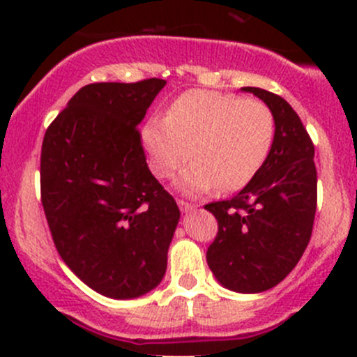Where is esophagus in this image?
Returning <instances> with one entry per match:
<instances>
[{"label": "esophagus", "mask_w": 357, "mask_h": 357, "mask_svg": "<svg viewBox=\"0 0 357 357\" xmlns=\"http://www.w3.org/2000/svg\"><path fill=\"white\" fill-rule=\"evenodd\" d=\"M178 205H179V208H181V212H188V211H193V208L197 207V205L190 204V202H186V200H181V199L178 200Z\"/></svg>", "instance_id": "34e87169"}]
</instances>
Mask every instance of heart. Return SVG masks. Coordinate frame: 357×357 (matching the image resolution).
Returning <instances> with one entry per match:
<instances>
[{
    "label": "heart",
    "mask_w": 357,
    "mask_h": 357,
    "mask_svg": "<svg viewBox=\"0 0 357 357\" xmlns=\"http://www.w3.org/2000/svg\"><path fill=\"white\" fill-rule=\"evenodd\" d=\"M275 115L266 103L229 93L195 89L143 128V145L157 178L174 174L190 155L179 186L200 193L235 192L252 181L275 139Z\"/></svg>",
    "instance_id": "heart-1"
}]
</instances>
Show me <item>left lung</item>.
<instances>
[{
    "instance_id": "obj_1",
    "label": "left lung",
    "mask_w": 357,
    "mask_h": 357,
    "mask_svg": "<svg viewBox=\"0 0 357 357\" xmlns=\"http://www.w3.org/2000/svg\"><path fill=\"white\" fill-rule=\"evenodd\" d=\"M254 93L275 115L271 150L257 174L233 199L204 205L218 219L207 264L226 289L255 294L278 285L311 240L318 204L314 145L287 100Z\"/></svg>"
}]
</instances>
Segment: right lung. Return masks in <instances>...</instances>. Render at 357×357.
Masks as SVG:
<instances>
[{
	"label": "right lung",
	"mask_w": 357,
	"mask_h": 357,
	"mask_svg": "<svg viewBox=\"0 0 357 357\" xmlns=\"http://www.w3.org/2000/svg\"><path fill=\"white\" fill-rule=\"evenodd\" d=\"M164 79L95 82L48 126L41 204L56 252L89 289L135 298L160 283L179 221L146 165L138 124Z\"/></svg>",
	"instance_id": "1"
}]
</instances>
